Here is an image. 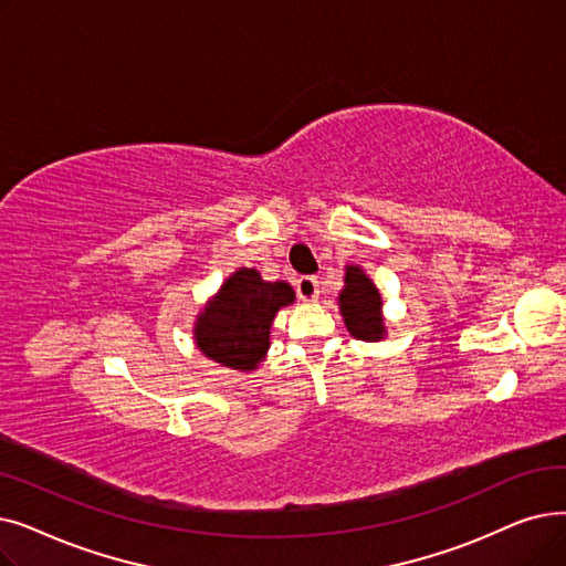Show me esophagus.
Wrapping results in <instances>:
<instances>
[{"instance_id": "obj_1", "label": "esophagus", "mask_w": 566, "mask_h": 566, "mask_svg": "<svg viewBox=\"0 0 566 566\" xmlns=\"http://www.w3.org/2000/svg\"><path fill=\"white\" fill-rule=\"evenodd\" d=\"M296 293L301 301H316L318 298V280L312 275H305L296 282Z\"/></svg>"}]
</instances>
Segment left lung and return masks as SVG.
Returning <instances> with one entry per match:
<instances>
[{
    "label": "left lung",
    "instance_id": "obj_1",
    "mask_svg": "<svg viewBox=\"0 0 566 566\" xmlns=\"http://www.w3.org/2000/svg\"><path fill=\"white\" fill-rule=\"evenodd\" d=\"M344 286L339 293V310L349 333L358 339L377 342L384 335L381 318V296L373 280L360 268L349 265L344 275Z\"/></svg>",
    "mask_w": 566,
    "mask_h": 566
}]
</instances>
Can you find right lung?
<instances>
[{"mask_svg":"<svg viewBox=\"0 0 566 566\" xmlns=\"http://www.w3.org/2000/svg\"><path fill=\"white\" fill-rule=\"evenodd\" d=\"M286 282H263L254 268H240L199 316V349L233 370H252L270 347V324L280 307L293 303Z\"/></svg>","mask_w":566,"mask_h":566,"instance_id":"1","label":"right lung"}]
</instances>
